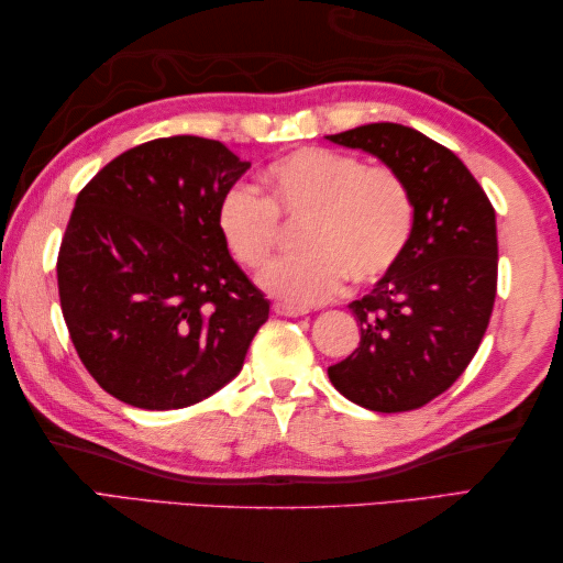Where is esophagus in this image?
Here are the masks:
<instances>
[{
    "label": "esophagus",
    "instance_id": "esophagus-1",
    "mask_svg": "<svg viewBox=\"0 0 563 563\" xmlns=\"http://www.w3.org/2000/svg\"><path fill=\"white\" fill-rule=\"evenodd\" d=\"M273 309H275V314H280V317H305V314H309L307 307H297V305H288V302H275Z\"/></svg>",
    "mask_w": 563,
    "mask_h": 563
}]
</instances>
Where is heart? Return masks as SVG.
I'll list each match as a JSON object with an SVG mask.
<instances>
[{
    "label": "heart",
    "mask_w": 563,
    "mask_h": 563,
    "mask_svg": "<svg viewBox=\"0 0 563 563\" xmlns=\"http://www.w3.org/2000/svg\"><path fill=\"white\" fill-rule=\"evenodd\" d=\"M266 200L236 184L220 198L218 232L242 268L266 266L278 242V218L307 220L302 256L275 261L261 288L309 307L341 295L345 280L367 285L397 266L413 230V198L389 166H365L353 154L302 147L263 172Z\"/></svg>",
    "instance_id": "1"
}]
</instances>
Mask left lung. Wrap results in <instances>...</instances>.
<instances>
[{
    "mask_svg": "<svg viewBox=\"0 0 563 563\" xmlns=\"http://www.w3.org/2000/svg\"><path fill=\"white\" fill-rule=\"evenodd\" d=\"M327 140L385 162L413 198L409 244L397 266L349 305L361 321V345L329 367V379L369 411L421 409L464 373L492 319L494 206L457 154L413 128L369 123Z\"/></svg>",
    "mask_w": 563,
    "mask_h": 563,
    "instance_id": "left-lung-1",
    "label": "left lung"
}]
</instances>
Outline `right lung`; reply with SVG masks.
Instances as JSON below:
<instances>
[{"instance_id": "obj_1", "label": "right lung", "mask_w": 563, "mask_h": 563, "mask_svg": "<svg viewBox=\"0 0 563 563\" xmlns=\"http://www.w3.org/2000/svg\"><path fill=\"white\" fill-rule=\"evenodd\" d=\"M249 166L218 140L159 137L79 190L57 254L59 307L79 361L115 399L184 409L242 369L271 305L214 214Z\"/></svg>"}]
</instances>
